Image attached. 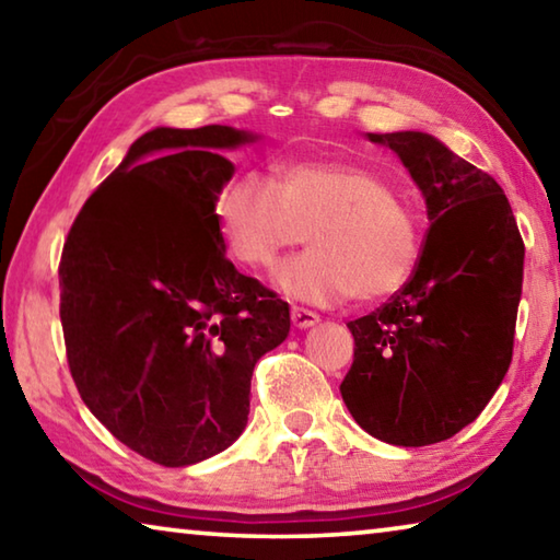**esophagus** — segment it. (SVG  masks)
<instances>
[{
  "instance_id": "34e87169",
  "label": "esophagus",
  "mask_w": 560,
  "mask_h": 560,
  "mask_svg": "<svg viewBox=\"0 0 560 560\" xmlns=\"http://www.w3.org/2000/svg\"><path fill=\"white\" fill-rule=\"evenodd\" d=\"M291 320H293V326H296V328H311V326L318 324V314H314V311H308V308L293 306L291 308Z\"/></svg>"
}]
</instances>
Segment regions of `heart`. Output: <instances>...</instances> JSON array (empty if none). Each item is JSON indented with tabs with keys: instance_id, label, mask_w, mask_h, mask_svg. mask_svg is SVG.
<instances>
[{
	"instance_id": "heart-1",
	"label": "heart",
	"mask_w": 560,
	"mask_h": 560,
	"mask_svg": "<svg viewBox=\"0 0 560 560\" xmlns=\"http://www.w3.org/2000/svg\"><path fill=\"white\" fill-rule=\"evenodd\" d=\"M226 249L249 269H271L301 240L308 252L277 271L293 299L383 301L410 281L422 252L415 207L371 167L346 160H303L277 177L236 175L217 197Z\"/></svg>"
}]
</instances>
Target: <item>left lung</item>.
<instances>
[{
  "label": "left lung",
  "mask_w": 560,
  "mask_h": 560,
  "mask_svg": "<svg viewBox=\"0 0 560 560\" xmlns=\"http://www.w3.org/2000/svg\"><path fill=\"white\" fill-rule=\"evenodd\" d=\"M402 160L430 230L410 281L350 320L340 395L368 434L397 447L450 440L485 410L514 353L524 240L504 189L430 132H368Z\"/></svg>",
  "instance_id": "1"
}]
</instances>
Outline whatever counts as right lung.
I'll return each mask as SVG.
<instances>
[{
    "label": "right lung",
    "mask_w": 560,
    "mask_h": 560,
    "mask_svg": "<svg viewBox=\"0 0 560 560\" xmlns=\"http://www.w3.org/2000/svg\"><path fill=\"white\" fill-rule=\"evenodd\" d=\"M257 136L155 128L75 217L59 264L66 358L113 438L163 467L240 438L257 360L283 343L289 303L226 259L220 155Z\"/></svg>",
    "instance_id": "right-lung-1"
}]
</instances>
